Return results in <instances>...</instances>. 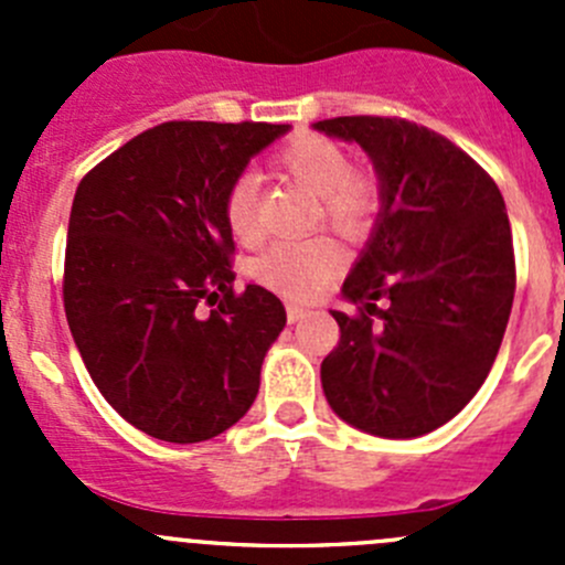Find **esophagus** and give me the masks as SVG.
Wrapping results in <instances>:
<instances>
[{
    "label": "esophagus",
    "mask_w": 565,
    "mask_h": 565,
    "mask_svg": "<svg viewBox=\"0 0 565 565\" xmlns=\"http://www.w3.org/2000/svg\"><path fill=\"white\" fill-rule=\"evenodd\" d=\"M306 317H309V309H303V306H295V303L287 306V319H289V324L303 322Z\"/></svg>",
    "instance_id": "obj_1"
}]
</instances>
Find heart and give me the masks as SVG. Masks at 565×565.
<instances>
[{
	"instance_id": "heart-1",
	"label": "heart",
	"mask_w": 565,
	"mask_h": 565,
	"mask_svg": "<svg viewBox=\"0 0 565 565\" xmlns=\"http://www.w3.org/2000/svg\"><path fill=\"white\" fill-rule=\"evenodd\" d=\"M276 167L317 193L322 213L335 230L363 232L380 204V188L369 172L350 169V158L324 136H298L276 152ZM256 177L241 174L224 196V218L237 241L256 235ZM341 267V248L330 237L278 241L256 259V276L292 298H315Z\"/></svg>"
}]
</instances>
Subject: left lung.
I'll list each match as a JSON object with an SVG mask.
<instances>
[{"label":"left lung","instance_id":"obj_1","mask_svg":"<svg viewBox=\"0 0 565 565\" xmlns=\"http://www.w3.org/2000/svg\"><path fill=\"white\" fill-rule=\"evenodd\" d=\"M311 128L361 147L380 180L377 221L341 287L361 315L330 311L341 339L319 372L324 398L366 435H429L476 396L509 324L505 202L467 152L424 125L335 117Z\"/></svg>","mask_w":565,"mask_h":565}]
</instances>
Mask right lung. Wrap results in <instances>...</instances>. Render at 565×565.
<instances>
[{
    "label": "right lung",
    "instance_id": "obj_1",
    "mask_svg": "<svg viewBox=\"0 0 565 565\" xmlns=\"http://www.w3.org/2000/svg\"><path fill=\"white\" fill-rule=\"evenodd\" d=\"M287 130L163 122L78 182L62 289L67 324L106 402L156 440L218 437L259 393L262 361L287 311L256 284L232 292L224 196Z\"/></svg>",
    "mask_w": 565,
    "mask_h": 565
}]
</instances>
